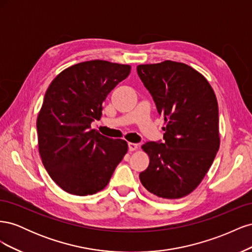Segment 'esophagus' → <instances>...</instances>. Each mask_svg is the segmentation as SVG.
<instances>
[{
  "label": "esophagus",
  "mask_w": 252,
  "mask_h": 252,
  "mask_svg": "<svg viewBox=\"0 0 252 252\" xmlns=\"http://www.w3.org/2000/svg\"><path fill=\"white\" fill-rule=\"evenodd\" d=\"M138 147H139L138 144H135V143H128V148H129V150H130V151L136 150V149H138Z\"/></svg>",
  "instance_id": "34e87169"
}]
</instances>
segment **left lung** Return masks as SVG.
I'll use <instances>...</instances> for the list:
<instances>
[{
	"label": "left lung",
	"instance_id": "left-lung-1",
	"mask_svg": "<svg viewBox=\"0 0 252 252\" xmlns=\"http://www.w3.org/2000/svg\"><path fill=\"white\" fill-rule=\"evenodd\" d=\"M138 74L164 118V141L146 142L149 156L142 185L163 199L192 192L209 170L220 147L219 107L208 81L184 63L139 65Z\"/></svg>",
	"mask_w": 252,
	"mask_h": 252
}]
</instances>
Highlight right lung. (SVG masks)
I'll list each match as a JSON object with an SVG mask.
<instances>
[{
	"label": "right lung",
	"mask_w": 252,
	"mask_h": 252,
	"mask_svg": "<svg viewBox=\"0 0 252 252\" xmlns=\"http://www.w3.org/2000/svg\"><path fill=\"white\" fill-rule=\"evenodd\" d=\"M131 67L87 61L68 67L51 82L36 120L42 162L64 191L90 195L101 191L128 150L127 142L91 129L102 116L106 96Z\"/></svg>",
	"instance_id": "obj_1"
}]
</instances>
